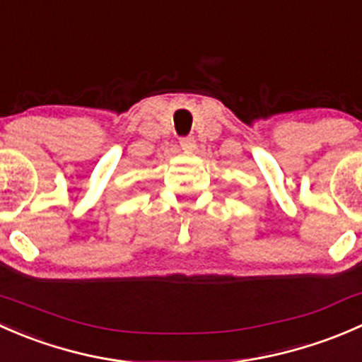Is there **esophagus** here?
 <instances>
[{
	"label": "esophagus",
	"instance_id": "1",
	"mask_svg": "<svg viewBox=\"0 0 362 362\" xmlns=\"http://www.w3.org/2000/svg\"><path fill=\"white\" fill-rule=\"evenodd\" d=\"M180 147H182V151H185V152L194 151V148H196V140H194V138H191V136L182 138V140H180Z\"/></svg>",
	"mask_w": 362,
	"mask_h": 362
}]
</instances>
